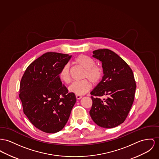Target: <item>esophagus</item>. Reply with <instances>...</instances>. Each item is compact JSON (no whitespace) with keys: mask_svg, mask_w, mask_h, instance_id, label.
Masks as SVG:
<instances>
[{"mask_svg":"<svg viewBox=\"0 0 159 159\" xmlns=\"http://www.w3.org/2000/svg\"><path fill=\"white\" fill-rule=\"evenodd\" d=\"M83 98V96L81 95H76V98L77 99H81Z\"/></svg>","mask_w":159,"mask_h":159,"instance_id":"obj_1","label":"esophagus"}]
</instances>
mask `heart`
Wrapping results in <instances>:
<instances>
[{"mask_svg":"<svg viewBox=\"0 0 159 159\" xmlns=\"http://www.w3.org/2000/svg\"><path fill=\"white\" fill-rule=\"evenodd\" d=\"M74 63L84 70V79H88L93 84L98 83L101 81L103 75L102 68L95 65V62L92 58L84 55H80L75 58ZM59 77L65 84L70 83L71 78L69 64L64 65L59 73ZM88 80H85L80 82L74 83L69 86V91L77 95H84L91 89V84Z\"/></svg>","mask_w":159,"mask_h":159,"instance_id":"heart-1","label":"heart"}]
</instances>
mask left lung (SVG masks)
Masks as SVG:
<instances>
[{"mask_svg": "<svg viewBox=\"0 0 159 159\" xmlns=\"http://www.w3.org/2000/svg\"><path fill=\"white\" fill-rule=\"evenodd\" d=\"M93 54L102 63L104 76L90 93L93 104L90 115L98 126L114 128L124 122L133 105L136 89L134 75L114 52L103 49Z\"/></svg>", "mask_w": 159, "mask_h": 159, "instance_id": "1", "label": "left lung"}]
</instances>
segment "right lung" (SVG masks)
Wrapping results in <instances>:
<instances>
[{"mask_svg": "<svg viewBox=\"0 0 159 159\" xmlns=\"http://www.w3.org/2000/svg\"><path fill=\"white\" fill-rule=\"evenodd\" d=\"M72 55L47 52L36 59L21 78L19 97L23 112L32 124L47 133H55L66 124L76 102L59 77Z\"/></svg>", "mask_w": 159, "mask_h": 159, "instance_id": "right-lung-1", "label": "right lung"}]
</instances>
